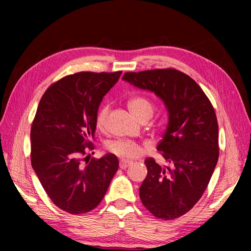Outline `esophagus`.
<instances>
[{
    "label": "esophagus",
    "mask_w": 251,
    "mask_h": 251,
    "mask_svg": "<svg viewBox=\"0 0 251 251\" xmlns=\"http://www.w3.org/2000/svg\"><path fill=\"white\" fill-rule=\"evenodd\" d=\"M130 161H127V160H121L120 161V168L121 169H126L128 166H130Z\"/></svg>",
    "instance_id": "34e87169"
}]
</instances>
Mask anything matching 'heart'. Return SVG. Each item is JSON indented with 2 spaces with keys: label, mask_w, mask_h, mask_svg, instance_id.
<instances>
[{
  "label": "heart",
  "mask_w": 251,
  "mask_h": 251,
  "mask_svg": "<svg viewBox=\"0 0 251 251\" xmlns=\"http://www.w3.org/2000/svg\"><path fill=\"white\" fill-rule=\"evenodd\" d=\"M128 107L130 112L138 118L145 115H151L154 112V106L151 101L148 100L145 97L135 96L128 100ZM109 107L108 105H101L100 109L97 110L95 116V124L99 129H103L106 125V120H107ZM106 148L109 152L116 155L122 159L131 160L137 158L138 156L142 155L143 148L142 146L133 141H127V139H117V141H112L107 143Z\"/></svg>",
  "instance_id": "obj_1"
}]
</instances>
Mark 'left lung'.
Returning a JSON list of instances; mask_svg holds the SVG:
<instances>
[{
  "instance_id": "8db88e82",
  "label": "left lung",
  "mask_w": 251,
  "mask_h": 251,
  "mask_svg": "<svg viewBox=\"0 0 251 251\" xmlns=\"http://www.w3.org/2000/svg\"><path fill=\"white\" fill-rule=\"evenodd\" d=\"M123 79L155 93L168 110V124L157 151L171 166L147 158V176L139 188L143 205L157 218L176 219L196 205L219 156L215 109L201 86L174 69L128 72Z\"/></svg>"
}]
</instances>
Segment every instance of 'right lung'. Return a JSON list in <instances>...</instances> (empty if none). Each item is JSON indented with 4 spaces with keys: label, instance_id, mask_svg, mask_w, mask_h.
Here are the masks:
<instances>
[{
    "label": "right lung",
    "instance_id": "right-lung-1",
    "mask_svg": "<svg viewBox=\"0 0 251 251\" xmlns=\"http://www.w3.org/2000/svg\"><path fill=\"white\" fill-rule=\"evenodd\" d=\"M121 74L67 75L50 85L40 100L31 128L32 167L50 201L69 214L96 208L118 169L114 154L85 164L88 156L83 157L94 150L96 113Z\"/></svg>",
    "mask_w": 251,
    "mask_h": 251
}]
</instances>
